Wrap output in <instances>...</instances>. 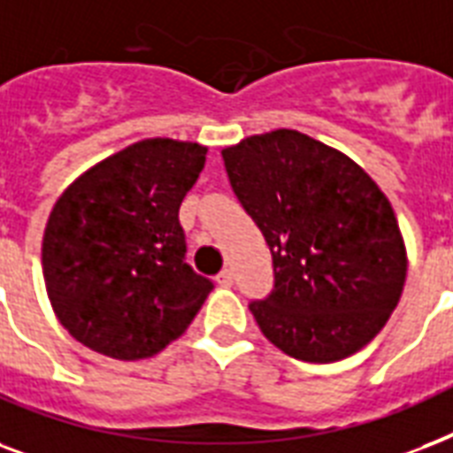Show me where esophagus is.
I'll return each mask as SVG.
<instances>
[{
    "mask_svg": "<svg viewBox=\"0 0 453 453\" xmlns=\"http://www.w3.org/2000/svg\"><path fill=\"white\" fill-rule=\"evenodd\" d=\"M217 283H219L222 288H229V286H234V272H231V269H222V272H219V276H217Z\"/></svg>",
    "mask_w": 453,
    "mask_h": 453,
    "instance_id": "obj_1",
    "label": "esophagus"
}]
</instances>
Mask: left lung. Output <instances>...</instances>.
Instances as JSON below:
<instances>
[{"mask_svg": "<svg viewBox=\"0 0 453 453\" xmlns=\"http://www.w3.org/2000/svg\"><path fill=\"white\" fill-rule=\"evenodd\" d=\"M231 188L274 262V290L252 300L259 331L311 364L371 342L397 307L406 248L390 201L345 153L296 132L222 150Z\"/></svg>", "mask_w": 453, "mask_h": 453, "instance_id": "1", "label": "left lung"}]
</instances>
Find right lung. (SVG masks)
Segmentation results:
<instances>
[{
	"label": "right lung",
	"mask_w": 453,
	"mask_h": 453,
	"mask_svg": "<svg viewBox=\"0 0 453 453\" xmlns=\"http://www.w3.org/2000/svg\"><path fill=\"white\" fill-rule=\"evenodd\" d=\"M205 153L194 142L143 139L94 165L56 201L42 272L56 317L77 342L136 361L194 321L212 281L187 265L179 205Z\"/></svg>",
	"instance_id": "obj_1"
}]
</instances>
